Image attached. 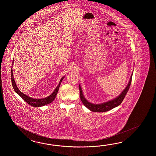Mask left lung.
Wrapping results in <instances>:
<instances>
[{"label": "left lung", "mask_w": 156, "mask_h": 156, "mask_svg": "<svg viewBox=\"0 0 156 156\" xmlns=\"http://www.w3.org/2000/svg\"><path fill=\"white\" fill-rule=\"evenodd\" d=\"M132 76L133 74L131 76L130 80H129V83L127 87H126L125 89L122 92L121 95H119L117 98L115 99H113L111 101H109L108 102L103 103L101 104H94L91 103H89L86 99L84 98V97L82 93V88L80 87V86L79 85V90L80 92V98L82 101V102L83 104L88 109L91 110L92 112H107L108 110H111L113 109L115 107L118 106L121 104L122 102L123 101V99H125L126 94L129 90V86L131 83V80H132Z\"/></svg>", "instance_id": "left-lung-1"}]
</instances>
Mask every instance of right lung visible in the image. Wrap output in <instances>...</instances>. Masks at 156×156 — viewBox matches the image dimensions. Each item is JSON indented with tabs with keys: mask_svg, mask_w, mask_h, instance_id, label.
<instances>
[{
	"mask_svg": "<svg viewBox=\"0 0 156 156\" xmlns=\"http://www.w3.org/2000/svg\"><path fill=\"white\" fill-rule=\"evenodd\" d=\"M13 62H12V65H13ZM11 76L12 86H13V89L16 92L18 95H19L25 101H26L27 104H29V105H30L31 106H34V107H40V106H44L45 105L48 104H50L51 102H52L53 100H55V98H56V96L57 95V92H58V89H59V87H60V86L61 84V82H62V80H63L65 77V76H63L61 78L60 81V83L58 84V85L57 86V87L56 88V89L54 90V91H53V93L51 95L49 96H48V97H47L46 98H44V99H36L31 98L27 96V95L23 94V92H21L20 91L19 89L18 88V87L16 86V84L14 78H13L12 69H11Z\"/></svg>",
	"mask_w": 156,
	"mask_h": 156,
	"instance_id": "1",
	"label": "right lung"
}]
</instances>
